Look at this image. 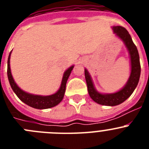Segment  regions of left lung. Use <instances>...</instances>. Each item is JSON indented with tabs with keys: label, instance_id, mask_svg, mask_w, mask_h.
Instances as JSON below:
<instances>
[{
	"label": "left lung",
	"instance_id": "obj_1",
	"mask_svg": "<svg viewBox=\"0 0 149 149\" xmlns=\"http://www.w3.org/2000/svg\"><path fill=\"white\" fill-rule=\"evenodd\" d=\"M113 30L114 33L116 34L117 36L124 42L128 50L130 58H131V74L125 86L121 90L115 93H110V94L99 93L95 89L89 72L86 69H85V78H86L89 96L96 103L101 105H106V106H116L120 104L126 99H127L131 95L134 89H136L141 72L139 53L136 45L133 42L131 35L125 27L121 26H114L113 27Z\"/></svg>",
	"mask_w": 149,
	"mask_h": 149
}]
</instances>
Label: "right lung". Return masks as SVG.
Masks as SVG:
<instances>
[{"instance_id":"right-lung-1","label":"right lung","mask_w":149,"mask_h":149,"mask_svg":"<svg viewBox=\"0 0 149 149\" xmlns=\"http://www.w3.org/2000/svg\"><path fill=\"white\" fill-rule=\"evenodd\" d=\"M12 52V51H11ZM11 52L10 53L9 57H8L7 61V76L8 79H9V82L10 84L12 89H13V92L16 94L18 98L22 101H23L24 103H25L28 106L32 107L33 108L36 109H48L51 108L55 107L56 105L60 103V101L63 100V97H64V94H65V86H66V83L68 81V78L70 75L71 72H72V69L74 68V65L71 66L70 68H68L63 74V79H62L61 85L59 89V90L56 92V93L51 95H33L30 94V93H25L24 91L21 89L20 88L17 86V84H15V81L13 80V77L12 76L11 70H10V54Z\"/></svg>"}]
</instances>
